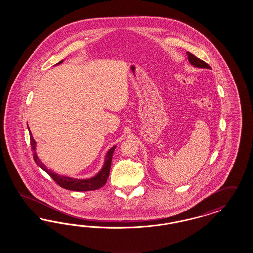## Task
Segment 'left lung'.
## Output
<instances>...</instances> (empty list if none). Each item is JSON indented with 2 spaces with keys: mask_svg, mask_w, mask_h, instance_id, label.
Returning <instances> with one entry per match:
<instances>
[{
  "mask_svg": "<svg viewBox=\"0 0 253 253\" xmlns=\"http://www.w3.org/2000/svg\"><path fill=\"white\" fill-rule=\"evenodd\" d=\"M187 55H188V60L190 61V63L193 65L194 67H197V68H207V69H210V65L208 63H206L205 61H203L200 59H198L197 57H195L194 55H193L192 53L190 52H187Z\"/></svg>",
  "mask_w": 253,
  "mask_h": 253,
  "instance_id": "1",
  "label": "left lung"
}]
</instances>
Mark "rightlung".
Returning <instances> with one entry per match:
<instances>
[{"label":"right lung","mask_w":253,"mask_h":253,"mask_svg":"<svg viewBox=\"0 0 253 253\" xmlns=\"http://www.w3.org/2000/svg\"><path fill=\"white\" fill-rule=\"evenodd\" d=\"M62 61L63 60H60V62H58L57 64H60ZM28 130H29V127H28ZM29 134H30V144H31V149L33 151L34 161L36 162L37 165L40 168L42 169L45 172H47L49 175L53 178V180L55 181L61 188L70 190V191H75V192H87V191L97 190L106 184L109 177V173H110L112 157H113L114 151L116 149V146H113L107 152V154L105 156L104 164L97 174L91 178H88V179H77V178L68 177L65 175H60L47 169V167L39 159V157L37 156L36 141L34 140L30 131H29Z\"/></svg>","instance_id":"obj_1"}]
</instances>
